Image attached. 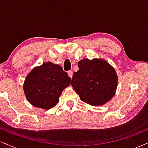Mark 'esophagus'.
Masks as SVG:
<instances>
[{
	"mask_svg": "<svg viewBox=\"0 0 148 148\" xmlns=\"http://www.w3.org/2000/svg\"><path fill=\"white\" fill-rule=\"evenodd\" d=\"M67 74H68V75H69V77H70L71 79H72V76H73V72H72V71H71V70L68 71V72H67Z\"/></svg>",
	"mask_w": 148,
	"mask_h": 148,
	"instance_id": "obj_1",
	"label": "esophagus"
}]
</instances>
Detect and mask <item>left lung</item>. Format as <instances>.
I'll use <instances>...</instances> for the list:
<instances>
[{
	"mask_svg": "<svg viewBox=\"0 0 148 148\" xmlns=\"http://www.w3.org/2000/svg\"><path fill=\"white\" fill-rule=\"evenodd\" d=\"M72 86L81 100L92 106H101L113 97L118 78L113 66L102 58H84L78 62Z\"/></svg>",
	"mask_w": 148,
	"mask_h": 148,
	"instance_id": "left-lung-1",
	"label": "left lung"
}]
</instances>
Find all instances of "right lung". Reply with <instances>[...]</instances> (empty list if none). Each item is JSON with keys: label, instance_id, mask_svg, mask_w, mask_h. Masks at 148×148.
<instances>
[{"label": "right lung", "instance_id": "add662e5", "mask_svg": "<svg viewBox=\"0 0 148 148\" xmlns=\"http://www.w3.org/2000/svg\"><path fill=\"white\" fill-rule=\"evenodd\" d=\"M71 79L62 67L51 62L34 67L25 77L23 85L26 99L34 106L49 110L53 108Z\"/></svg>", "mask_w": 148, "mask_h": 148}]
</instances>
